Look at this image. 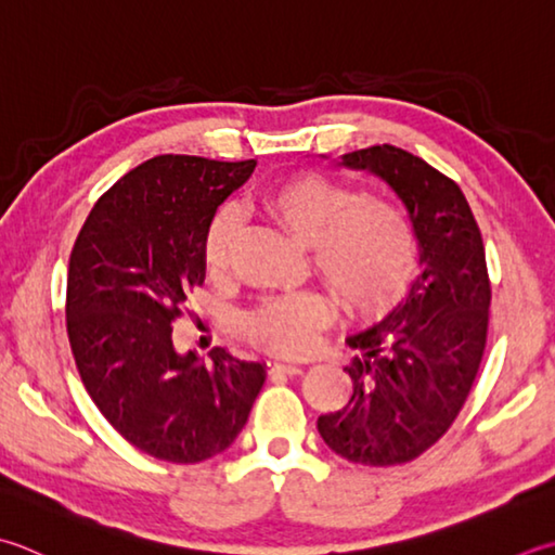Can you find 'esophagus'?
I'll return each instance as SVG.
<instances>
[{
	"label": "esophagus",
	"mask_w": 555,
	"mask_h": 555,
	"mask_svg": "<svg viewBox=\"0 0 555 555\" xmlns=\"http://www.w3.org/2000/svg\"><path fill=\"white\" fill-rule=\"evenodd\" d=\"M267 373H269V375H276V373H281V375H300L302 367H300V365H293V363L269 361V363H267Z\"/></svg>",
	"instance_id": "obj_1"
}]
</instances>
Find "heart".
I'll return each mask as SVG.
<instances>
[{
  "instance_id": "obj_1",
  "label": "heart",
  "mask_w": 555,
  "mask_h": 555,
  "mask_svg": "<svg viewBox=\"0 0 555 555\" xmlns=\"http://www.w3.org/2000/svg\"><path fill=\"white\" fill-rule=\"evenodd\" d=\"M262 209L310 249V262L339 306L353 318H373L404 296L418 267V233L409 206L365 194L356 184L320 172H298L271 188ZM241 223L221 209L206 225L204 264L211 276L231 267ZM332 318L320 291L271 298L243 320L247 339L279 356H306Z\"/></svg>"
}]
</instances>
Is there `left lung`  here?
<instances>
[{
  "mask_svg": "<svg viewBox=\"0 0 555 555\" xmlns=\"http://www.w3.org/2000/svg\"><path fill=\"white\" fill-rule=\"evenodd\" d=\"M371 170L414 216L423 274L409 298L367 332L349 336V404L318 418L330 450L353 464L395 466L421 457L460 416L481 367L491 308L479 223L460 184L397 146L344 154Z\"/></svg>",
  "mask_w": 555,
  "mask_h": 555,
  "instance_id": "8db88e82",
  "label": "left lung"
}]
</instances>
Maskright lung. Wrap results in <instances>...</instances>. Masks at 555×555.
<instances>
[{
    "mask_svg": "<svg viewBox=\"0 0 555 555\" xmlns=\"http://www.w3.org/2000/svg\"><path fill=\"white\" fill-rule=\"evenodd\" d=\"M255 160L156 156L93 204L69 257L67 334L86 392L137 450L197 464L231 448L264 365L180 356L172 324L204 284V233Z\"/></svg>",
    "mask_w": 555,
    "mask_h": 555,
    "instance_id": "1",
    "label": "right lung"
}]
</instances>
